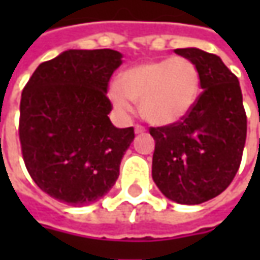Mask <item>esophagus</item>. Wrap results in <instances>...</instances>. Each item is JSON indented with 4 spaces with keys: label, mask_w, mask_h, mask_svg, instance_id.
<instances>
[{
    "label": "esophagus",
    "mask_w": 260,
    "mask_h": 260,
    "mask_svg": "<svg viewBox=\"0 0 260 260\" xmlns=\"http://www.w3.org/2000/svg\"><path fill=\"white\" fill-rule=\"evenodd\" d=\"M145 130H146V128L143 127V125H140V124L135 125V133H136V135H140V133H143Z\"/></svg>",
    "instance_id": "esophagus-1"
}]
</instances>
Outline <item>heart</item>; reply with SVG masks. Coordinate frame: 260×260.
Here are the masks:
<instances>
[{
    "label": "heart",
    "instance_id": "b5f03b06",
    "mask_svg": "<svg viewBox=\"0 0 260 260\" xmlns=\"http://www.w3.org/2000/svg\"><path fill=\"white\" fill-rule=\"evenodd\" d=\"M201 78L197 66L186 57H168L145 62L123 71L108 98L121 115L135 111L133 103L153 124H172L184 118L200 96Z\"/></svg>",
    "mask_w": 260,
    "mask_h": 260
}]
</instances>
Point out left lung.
<instances>
[{
	"label": "left lung",
	"instance_id": "obj_1",
	"mask_svg": "<svg viewBox=\"0 0 260 260\" xmlns=\"http://www.w3.org/2000/svg\"><path fill=\"white\" fill-rule=\"evenodd\" d=\"M175 53L197 66L203 92L179 121L150 127L152 178L166 198L195 205L232 184L242 162L247 118L239 79L218 56L195 47Z\"/></svg>",
	"mask_w": 260,
	"mask_h": 260
}]
</instances>
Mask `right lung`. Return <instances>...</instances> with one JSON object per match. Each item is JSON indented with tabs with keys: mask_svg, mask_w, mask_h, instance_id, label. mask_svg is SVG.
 I'll return each mask as SVG.
<instances>
[{
	"mask_svg": "<svg viewBox=\"0 0 260 260\" xmlns=\"http://www.w3.org/2000/svg\"><path fill=\"white\" fill-rule=\"evenodd\" d=\"M111 49L66 50L37 66L20 103L25 168L46 194L72 205L104 197L115 184L135 128L110 121L108 82L121 65Z\"/></svg>",
	"mask_w": 260,
	"mask_h": 260,
	"instance_id": "obj_1",
	"label": "right lung"
}]
</instances>
